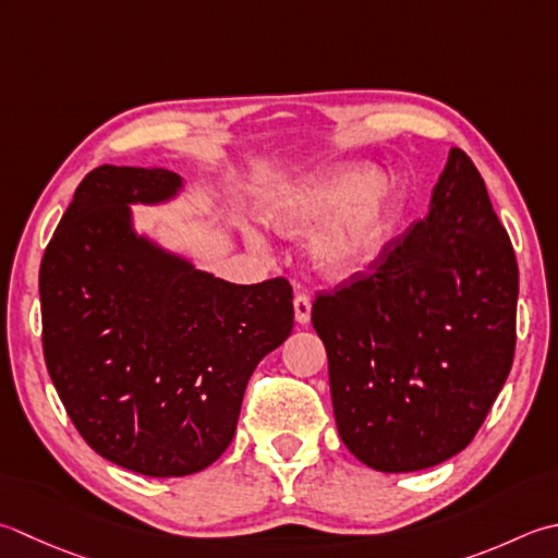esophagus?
Instances as JSON below:
<instances>
[{
  "instance_id": "1",
  "label": "esophagus",
  "mask_w": 558,
  "mask_h": 558,
  "mask_svg": "<svg viewBox=\"0 0 558 558\" xmlns=\"http://www.w3.org/2000/svg\"><path fill=\"white\" fill-rule=\"evenodd\" d=\"M294 322H298L300 326L310 324V316H312V300L307 298V294L300 292L298 298H294Z\"/></svg>"
}]
</instances>
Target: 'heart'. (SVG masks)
Segmentation results:
<instances>
[{
  "label": "heart",
  "mask_w": 558,
  "mask_h": 558,
  "mask_svg": "<svg viewBox=\"0 0 558 558\" xmlns=\"http://www.w3.org/2000/svg\"><path fill=\"white\" fill-rule=\"evenodd\" d=\"M401 215V185L387 171L357 163L316 171L266 205V222L282 236L307 242L312 268L329 280H345L367 270L387 248ZM264 248V236L246 234Z\"/></svg>",
  "instance_id": "1"
}]
</instances>
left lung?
Masks as SVG:
<instances>
[{
	"label": "left lung",
	"mask_w": 558,
	"mask_h": 558,
	"mask_svg": "<svg viewBox=\"0 0 558 558\" xmlns=\"http://www.w3.org/2000/svg\"><path fill=\"white\" fill-rule=\"evenodd\" d=\"M515 312V251L452 147L428 215L312 307L343 445L387 474L462 452L508 379Z\"/></svg>",
	"instance_id": "obj_1"
}]
</instances>
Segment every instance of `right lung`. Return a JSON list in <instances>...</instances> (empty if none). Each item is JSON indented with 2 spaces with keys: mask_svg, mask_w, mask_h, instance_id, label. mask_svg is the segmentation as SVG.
Returning a JSON list of instances; mask_svg holds the SVG:
<instances>
[{
  "mask_svg": "<svg viewBox=\"0 0 558 558\" xmlns=\"http://www.w3.org/2000/svg\"><path fill=\"white\" fill-rule=\"evenodd\" d=\"M167 169H94L40 264L43 353L74 428L145 476L203 472L234 438L246 381L292 333V288L234 286L137 232L177 201Z\"/></svg>",
  "mask_w": 558,
  "mask_h": 558,
  "instance_id": "add662e5",
  "label": "right lung"
}]
</instances>
